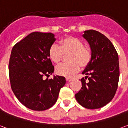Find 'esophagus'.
<instances>
[{"instance_id":"34e87169","label":"esophagus","mask_w":128,"mask_h":128,"mask_svg":"<svg viewBox=\"0 0 128 128\" xmlns=\"http://www.w3.org/2000/svg\"><path fill=\"white\" fill-rule=\"evenodd\" d=\"M66 80L67 82H70V81H71L72 79L71 78H66Z\"/></svg>"}]
</instances>
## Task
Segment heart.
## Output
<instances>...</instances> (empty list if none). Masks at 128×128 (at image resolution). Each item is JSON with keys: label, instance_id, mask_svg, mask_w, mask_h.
Masks as SVG:
<instances>
[{"label": "heart", "instance_id": "obj_1", "mask_svg": "<svg viewBox=\"0 0 128 128\" xmlns=\"http://www.w3.org/2000/svg\"><path fill=\"white\" fill-rule=\"evenodd\" d=\"M69 62L62 64L56 68V73L62 76L72 77L78 72L81 66L86 68L92 59V52L83 40L75 36H68L60 41V45L54 44L49 50V57L55 64H58L68 56Z\"/></svg>", "mask_w": 128, "mask_h": 128}]
</instances>
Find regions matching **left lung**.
Segmentation results:
<instances>
[{
  "instance_id": "left-lung-1",
  "label": "left lung",
  "mask_w": 128,
  "mask_h": 128,
  "mask_svg": "<svg viewBox=\"0 0 128 128\" xmlns=\"http://www.w3.org/2000/svg\"><path fill=\"white\" fill-rule=\"evenodd\" d=\"M83 37L90 45L92 59L82 72L86 76L81 79L82 88L75 98L83 107L97 109L108 104L116 94L120 74L119 56L110 40L98 31H85Z\"/></svg>"
}]
</instances>
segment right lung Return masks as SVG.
<instances>
[{"label":"right lung","mask_w":128,"mask_h":128,"mask_svg":"<svg viewBox=\"0 0 128 128\" xmlns=\"http://www.w3.org/2000/svg\"><path fill=\"white\" fill-rule=\"evenodd\" d=\"M55 40L52 33L34 32L16 43L11 51L8 64L11 89L19 101L33 110L52 107L66 84L64 76L42 78L54 71L49 50Z\"/></svg>","instance_id":"1"}]
</instances>
